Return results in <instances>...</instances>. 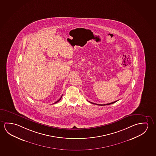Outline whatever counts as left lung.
Instances as JSON below:
<instances>
[{
	"instance_id": "1",
	"label": "left lung",
	"mask_w": 156,
	"mask_h": 156,
	"mask_svg": "<svg viewBox=\"0 0 156 156\" xmlns=\"http://www.w3.org/2000/svg\"><path fill=\"white\" fill-rule=\"evenodd\" d=\"M116 101H118V100H117V101H115L112 102H111V103H109V104H103V105H101V104H95V103H93V102H92L90 101H89V102H90L91 104H95V105H100V106H105V105H111V104H114V103H115V102Z\"/></svg>"
}]
</instances>
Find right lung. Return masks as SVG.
Wrapping results in <instances>:
<instances>
[{
	"instance_id": "1",
	"label": "right lung",
	"mask_w": 156,
	"mask_h": 156,
	"mask_svg": "<svg viewBox=\"0 0 156 156\" xmlns=\"http://www.w3.org/2000/svg\"><path fill=\"white\" fill-rule=\"evenodd\" d=\"M62 96H61V98H60V99H59V100H57V101L55 102V103H54V104H56V103H57V102H58L59 101V100H61V98H62Z\"/></svg>"
}]
</instances>
